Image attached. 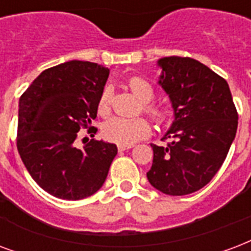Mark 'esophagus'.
Listing matches in <instances>:
<instances>
[{"mask_svg": "<svg viewBox=\"0 0 251 251\" xmlns=\"http://www.w3.org/2000/svg\"><path fill=\"white\" fill-rule=\"evenodd\" d=\"M131 145H118V151H125V150H129L131 149Z\"/></svg>", "mask_w": 251, "mask_h": 251, "instance_id": "34e87169", "label": "esophagus"}]
</instances>
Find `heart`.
I'll return each mask as SVG.
<instances>
[{
  "mask_svg": "<svg viewBox=\"0 0 251 251\" xmlns=\"http://www.w3.org/2000/svg\"><path fill=\"white\" fill-rule=\"evenodd\" d=\"M129 89L141 102H149L154 97V88L146 80L141 77H133L129 80ZM109 110V89H104L99 99V112L101 114ZM146 110L155 121H163L166 117V110L156 105H145ZM151 131V126L146 118H125L113 116L105 121L102 126V133L105 138L116 142L118 145H133L139 139L147 137Z\"/></svg>",
  "mask_w": 251,
  "mask_h": 251,
  "instance_id": "obj_1",
  "label": "heart"
}]
</instances>
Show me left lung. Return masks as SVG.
I'll use <instances>...</instances> for the list:
<instances>
[{
	"label": "left lung",
	"mask_w": 251,
	"mask_h": 251,
	"mask_svg": "<svg viewBox=\"0 0 251 251\" xmlns=\"http://www.w3.org/2000/svg\"><path fill=\"white\" fill-rule=\"evenodd\" d=\"M156 64L158 84L168 95L174 121L167 146L151 143L154 159L147 179L171 196L196 192L215 176L226 158L238 126L226 80L191 57L168 56Z\"/></svg>",
	"instance_id": "8db88e82"
}]
</instances>
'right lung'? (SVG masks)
I'll use <instances>...</instances> for the list:
<instances>
[{
    "label": "right lung",
    "instance_id": "obj_1",
    "mask_svg": "<svg viewBox=\"0 0 251 251\" xmlns=\"http://www.w3.org/2000/svg\"><path fill=\"white\" fill-rule=\"evenodd\" d=\"M108 76L97 63L71 60L43 71L19 99V155L36 184L55 198L96 194L117 155L114 143L87 139L79 147L76 141L80 127L97 117Z\"/></svg>",
    "mask_w": 251,
    "mask_h": 251
}]
</instances>
